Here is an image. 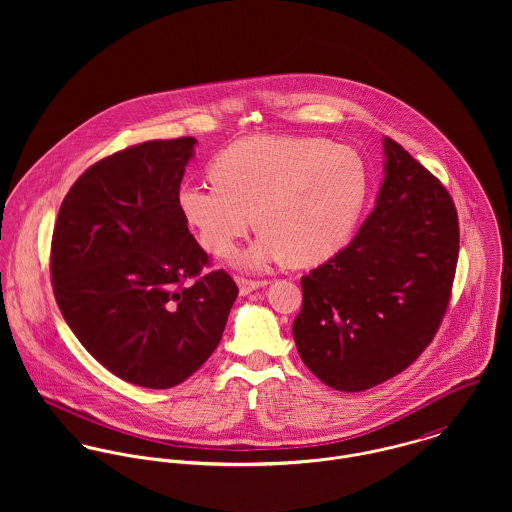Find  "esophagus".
Returning a JSON list of instances; mask_svg holds the SVG:
<instances>
[{"mask_svg":"<svg viewBox=\"0 0 512 512\" xmlns=\"http://www.w3.org/2000/svg\"><path fill=\"white\" fill-rule=\"evenodd\" d=\"M236 284H238V290H240L242 295H248V293H252L254 290L264 288L268 282H266V280H246V278H236Z\"/></svg>","mask_w":512,"mask_h":512,"instance_id":"34e87169","label":"esophagus"}]
</instances>
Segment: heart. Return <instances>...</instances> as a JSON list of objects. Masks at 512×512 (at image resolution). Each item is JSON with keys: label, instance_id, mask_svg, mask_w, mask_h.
<instances>
[{"label": "heart", "instance_id": "obj_1", "mask_svg": "<svg viewBox=\"0 0 512 512\" xmlns=\"http://www.w3.org/2000/svg\"><path fill=\"white\" fill-rule=\"evenodd\" d=\"M211 175L209 183H183L177 207L220 258L232 254L256 217L264 230L236 260L246 270L329 258L349 240L368 193L361 153L323 138H244L220 151Z\"/></svg>", "mask_w": 512, "mask_h": 512}]
</instances>
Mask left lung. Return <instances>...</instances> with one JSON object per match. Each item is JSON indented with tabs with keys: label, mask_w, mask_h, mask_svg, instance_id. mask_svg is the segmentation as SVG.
<instances>
[{
	"label": "left lung",
	"mask_w": 512,
	"mask_h": 512,
	"mask_svg": "<svg viewBox=\"0 0 512 512\" xmlns=\"http://www.w3.org/2000/svg\"><path fill=\"white\" fill-rule=\"evenodd\" d=\"M384 179L355 238L301 278L293 339L305 366L343 392L412 365L447 309L459 256L457 211L438 179L382 140Z\"/></svg>",
	"instance_id": "obj_1"
}]
</instances>
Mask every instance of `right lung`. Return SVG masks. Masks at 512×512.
Here are the masks:
<instances>
[{"label":"right lung","instance_id":"add662e5","mask_svg":"<svg viewBox=\"0 0 512 512\" xmlns=\"http://www.w3.org/2000/svg\"><path fill=\"white\" fill-rule=\"evenodd\" d=\"M195 138L151 140L86 169L51 246L53 292L82 347L118 378L171 388L215 353L238 295L187 228L177 193ZM187 277L198 280L184 286Z\"/></svg>","mask_w":512,"mask_h":512}]
</instances>
